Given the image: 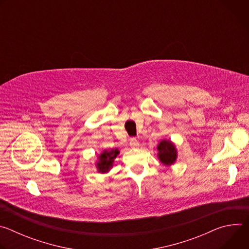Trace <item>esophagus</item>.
<instances>
[{"label":"esophagus","mask_w":249,"mask_h":249,"mask_svg":"<svg viewBox=\"0 0 249 249\" xmlns=\"http://www.w3.org/2000/svg\"><path fill=\"white\" fill-rule=\"evenodd\" d=\"M130 146L134 147V148L139 146V142H138V140L136 138H131L130 139Z\"/></svg>","instance_id":"obj_1"}]
</instances>
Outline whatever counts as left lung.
<instances>
[{"label":"left lung","instance_id":"8db88e82","mask_svg":"<svg viewBox=\"0 0 249 249\" xmlns=\"http://www.w3.org/2000/svg\"><path fill=\"white\" fill-rule=\"evenodd\" d=\"M160 161L166 166L172 165L177 159V150L169 140H161L157 147Z\"/></svg>","mask_w":249,"mask_h":249}]
</instances>
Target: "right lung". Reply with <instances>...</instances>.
Returning a JSON list of instances; mask_svg holds the SVG:
<instances>
[{
	"label": "right lung",
	"instance_id": "right-lung-1",
	"mask_svg": "<svg viewBox=\"0 0 249 249\" xmlns=\"http://www.w3.org/2000/svg\"><path fill=\"white\" fill-rule=\"evenodd\" d=\"M118 149H112L111 151H103L97 158L95 166L99 173H106L113 166L114 160L119 155Z\"/></svg>",
	"mask_w": 249,
	"mask_h": 249
}]
</instances>
